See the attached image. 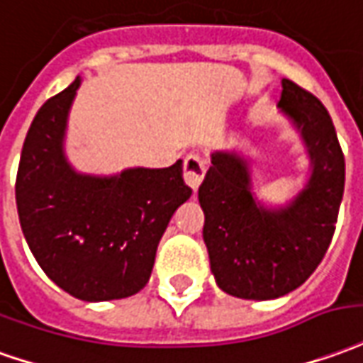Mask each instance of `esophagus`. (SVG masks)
<instances>
[{
  "label": "esophagus",
  "mask_w": 363,
  "mask_h": 363,
  "mask_svg": "<svg viewBox=\"0 0 363 363\" xmlns=\"http://www.w3.org/2000/svg\"><path fill=\"white\" fill-rule=\"evenodd\" d=\"M204 173H206V161L199 155H189L184 159V182H186V186L190 189L199 190L200 182L204 179Z\"/></svg>",
  "instance_id": "34e87169"
}]
</instances>
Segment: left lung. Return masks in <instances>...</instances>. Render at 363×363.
Here are the masks:
<instances>
[{"mask_svg":"<svg viewBox=\"0 0 363 363\" xmlns=\"http://www.w3.org/2000/svg\"><path fill=\"white\" fill-rule=\"evenodd\" d=\"M279 110L301 135L311 163L287 204L267 206L253 190L252 159L214 151L199 189L210 269L224 293L271 301L301 287L323 261L340 210L346 163L318 98L283 78Z\"/></svg>","mask_w":363,"mask_h":363,"instance_id":"8db88e82","label":"left lung"}]
</instances>
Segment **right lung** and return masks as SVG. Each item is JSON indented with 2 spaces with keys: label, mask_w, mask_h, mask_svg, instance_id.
<instances>
[{
  "label": "right lung",
  "mask_w": 363,
  "mask_h": 363,
  "mask_svg": "<svg viewBox=\"0 0 363 363\" xmlns=\"http://www.w3.org/2000/svg\"><path fill=\"white\" fill-rule=\"evenodd\" d=\"M82 78L43 104L25 138L15 200L29 250L68 295L86 303L125 298L151 277L157 245L192 190L182 161L116 174L76 171L65 151Z\"/></svg>",
  "instance_id": "right-lung-1"
}]
</instances>
